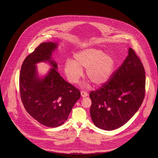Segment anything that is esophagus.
<instances>
[{
  "instance_id": "obj_1",
  "label": "esophagus",
  "mask_w": 158,
  "mask_h": 158,
  "mask_svg": "<svg viewBox=\"0 0 158 158\" xmlns=\"http://www.w3.org/2000/svg\"><path fill=\"white\" fill-rule=\"evenodd\" d=\"M81 96L82 97H86L88 96V94L86 91H81Z\"/></svg>"
}]
</instances>
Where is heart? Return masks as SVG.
<instances>
[{"label":"heart","mask_w":158,"mask_h":158,"mask_svg":"<svg viewBox=\"0 0 158 158\" xmlns=\"http://www.w3.org/2000/svg\"><path fill=\"white\" fill-rule=\"evenodd\" d=\"M73 61L68 60L64 71L68 81L77 83L86 69L87 77L96 86L104 85L110 79L115 66L114 58L96 48H86L76 53Z\"/></svg>","instance_id":"b5f03b06"}]
</instances>
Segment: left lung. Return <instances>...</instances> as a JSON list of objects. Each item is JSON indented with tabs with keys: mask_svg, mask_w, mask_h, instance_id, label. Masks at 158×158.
<instances>
[{
	"mask_svg": "<svg viewBox=\"0 0 158 158\" xmlns=\"http://www.w3.org/2000/svg\"><path fill=\"white\" fill-rule=\"evenodd\" d=\"M108 81L90 93V115L101 129L113 130L126 123L139 110L145 93V72L131 48Z\"/></svg>",
	"mask_w": 158,
	"mask_h": 158,
	"instance_id": "1",
	"label": "left lung"
}]
</instances>
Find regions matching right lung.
Segmentation results:
<instances>
[{"label": "right lung", "instance_id": "add662e5", "mask_svg": "<svg viewBox=\"0 0 158 158\" xmlns=\"http://www.w3.org/2000/svg\"><path fill=\"white\" fill-rule=\"evenodd\" d=\"M57 46L52 42L41 43L24 60L19 74V93L25 110L49 127L62 125L81 97L79 89L60 76L57 64L52 60ZM40 62H48L52 67L43 78L38 77L35 66Z\"/></svg>", "mask_w": 158, "mask_h": 158}]
</instances>
